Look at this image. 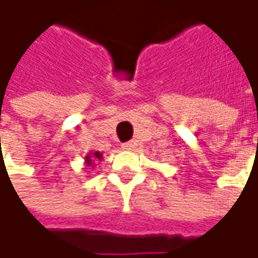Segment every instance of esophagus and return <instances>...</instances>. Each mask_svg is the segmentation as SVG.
Here are the masks:
<instances>
[{
	"label": "esophagus",
	"mask_w": 258,
	"mask_h": 258,
	"mask_svg": "<svg viewBox=\"0 0 258 258\" xmlns=\"http://www.w3.org/2000/svg\"><path fill=\"white\" fill-rule=\"evenodd\" d=\"M134 146H136V143H134V141H127V143H124V144H122V148H124V150H133Z\"/></svg>",
	"instance_id": "1"
}]
</instances>
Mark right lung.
I'll use <instances>...</instances> for the list:
<instances>
[{"instance_id": "right-lung-1", "label": "right lung", "mask_w": 258, "mask_h": 258, "mask_svg": "<svg viewBox=\"0 0 258 258\" xmlns=\"http://www.w3.org/2000/svg\"><path fill=\"white\" fill-rule=\"evenodd\" d=\"M93 156L95 157V158H98V160H101V158H102V154H101V153H98V151H97V153H94ZM87 161H88V164H90V163H91V157H90V156L87 157Z\"/></svg>"}]
</instances>
